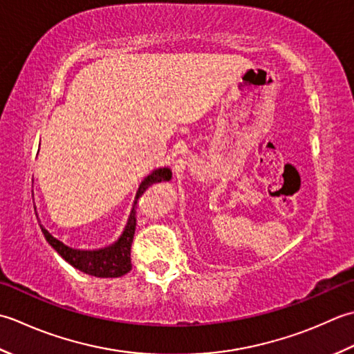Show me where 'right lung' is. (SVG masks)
I'll list each match as a JSON object with an SVG mask.
<instances>
[{"instance_id": "add662e5", "label": "right lung", "mask_w": 354, "mask_h": 354, "mask_svg": "<svg viewBox=\"0 0 354 354\" xmlns=\"http://www.w3.org/2000/svg\"><path fill=\"white\" fill-rule=\"evenodd\" d=\"M172 172L169 168H158L151 172L149 176L140 183L139 189L136 194V200L129 214L127 226L124 232L119 236L116 243L111 246H106L96 250H82V249H73L68 248L62 241L57 240L48 230L41 225L39 226L42 234H44L47 243L52 246L57 254H59L68 264L73 266L75 269L81 270L86 275L97 277V278H119L125 275L131 270V244L136 232V203L140 198L143 192L148 189V186L158 182H165V180H171Z\"/></svg>"}]
</instances>
